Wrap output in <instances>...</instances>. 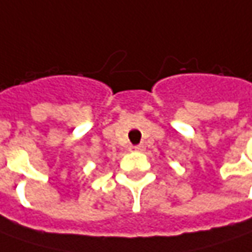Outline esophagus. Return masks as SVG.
<instances>
[{
	"mask_svg": "<svg viewBox=\"0 0 252 252\" xmlns=\"http://www.w3.org/2000/svg\"><path fill=\"white\" fill-rule=\"evenodd\" d=\"M131 151H132V152H143V151H145V146H143V145L131 146Z\"/></svg>",
	"mask_w": 252,
	"mask_h": 252,
	"instance_id": "34e87169",
	"label": "esophagus"
}]
</instances>
